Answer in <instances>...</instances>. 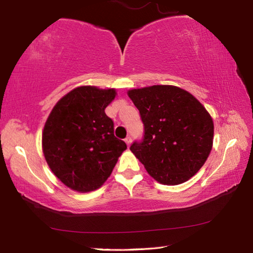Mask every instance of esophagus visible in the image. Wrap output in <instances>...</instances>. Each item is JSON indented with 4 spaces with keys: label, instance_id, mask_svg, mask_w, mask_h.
<instances>
[{
    "label": "esophagus",
    "instance_id": "1",
    "mask_svg": "<svg viewBox=\"0 0 253 253\" xmlns=\"http://www.w3.org/2000/svg\"><path fill=\"white\" fill-rule=\"evenodd\" d=\"M125 141H126V143L127 145H130L131 142H132V136H131V135H127V136L126 137Z\"/></svg>",
    "mask_w": 253,
    "mask_h": 253
}]
</instances>
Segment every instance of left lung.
Masks as SVG:
<instances>
[{
  "mask_svg": "<svg viewBox=\"0 0 253 253\" xmlns=\"http://www.w3.org/2000/svg\"><path fill=\"white\" fill-rule=\"evenodd\" d=\"M128 97L139 109L143 137L130 150L147 173L164 185H178L202 169L211 153L213 122L193 94L174 85L132 89Z\"/></svg>",
  "mask_w": 253,
  "mask_h": 253,
  "instance_id": "left-lung-1",
  "label": "left lung"
}]
</instances>
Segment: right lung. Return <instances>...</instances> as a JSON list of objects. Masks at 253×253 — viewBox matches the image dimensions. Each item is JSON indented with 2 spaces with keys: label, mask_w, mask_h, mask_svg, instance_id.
I'll return each mask as SVG.
<instances>
[{
  "label": "right lung",
  "mask_w": 253,
  "mask_h": 253,
  "mask_svg": "<svg viewBox=\"0 0 253 253\" xmlns=\"http://www.w3.org/2000/svg\"><path fill=\"white\" fill-rule=\"evenodd\" d=\"M114 97V89L76 88L57 102L47 119L42 152L52 173L71 189L87 193L99 188L126 150L104 112Z\"/></svg>",
  "instance_id": "1"
}]
</instances>
